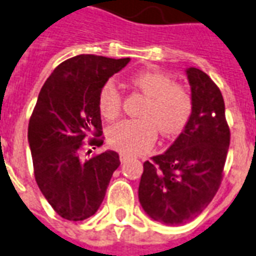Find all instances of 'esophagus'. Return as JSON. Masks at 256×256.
<instances>
[{"label": "esophagus", "instance_id": "obj_1", "mask_svg": "<svg viewBox=\"0 0 256 256\" xmlns=\"http://www.w3.org/2000/svg\"><path fill=\"white\" fill-rule=\"evenodd\" d=\"M126 160H128V156H126V154H120V162H122V163H126Z\"/></svg>", "mask_w": 256, "mask_h": 256}]
</instances>
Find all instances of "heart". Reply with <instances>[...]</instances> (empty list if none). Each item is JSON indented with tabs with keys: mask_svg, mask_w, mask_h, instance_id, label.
Here are the masks:
<instances>
[{
	"mask_svg": "<svg viewBox=\"0 0 256 256\" xmlns=\"http://www.w3.org/2000/svg\"><path fill=\"white\" fill-rule=\"evenodd\" d=\"M130 82L146 96L138 120H122L108 130L110 146L130 155L144 154L154 146L158 130L163 136L179 134L192 112L191 94L184 86L174 84L168 74L159 70H140ZM122 93L112 81H106L98 93V110L108 120L118 118Z\"/></svg>",
	"mask_w": 256,
	"mask_h": 256,
	"instance_id": "heart-1",
	"label": "heart"
}]
</instances>
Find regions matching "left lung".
Listing matches in <instances>:
<instances>
[{"mask_svg":"<svg viewBox=\"0 0 256 256\" xmlns=\"http://www.w3.org/2000/svg\"><path fill=\"white\" fill-rule=\"evenodd\" d=\"M192 112L172 146L144 163L138 202L148 216L167 226L186 224L219 190L230 146L224 101L203 70L186 69Z\"/></svg>","mask_w":256,"mask_h":256,"instance_id":"1","label":"left lung"}]
</instances>
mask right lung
<instances>
[{"instance_id":"right-lung-1","label":"right lung","mask_w":256,"mask_h":256,"mask_svg":"<svg viewBox=\"0 0 256 256\" xmlns=\"http://www.w3.org/2000/svg\"><path fill=\"white\" fill-rule=\"evenodd\" d=\"M130 61L72 57L53 70L40 90L28 128L34 178L48 203L66 220L96 214L120 166L118 154L110 150L82 159L81 146L89 134L96 136L92 146H102L98 93Z\"/></svg>"}]
</instances>
